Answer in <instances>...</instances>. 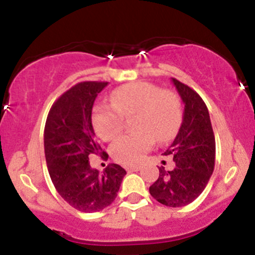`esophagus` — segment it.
Instances as JSON below:
<instances>
[{
    "label": "esophagus",
    "mask_w": 255,
    "mask_h": 255,
    "mask_svg": "<svg viewBox=\"0 0 255 255\" xmlns=\"http://www.w3.org/2000/svg\"><path fill=\"white\" fill-rule=\"evenodd\" d=\"M126 170H127L128 173H133V171L140 170V166H137V165H134V166H127V168H126Z\"/></svg>",
    "instance_id": "esophagus-1"
}]
</instances>
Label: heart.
<instances>
[{"mask_svg":"<svg viewBox=\"0 0 255 255\" xmlns=\"http://www.w3.org/2000/svg\"><path fill=\"white\" fill-rule=\"evenodd\" d=\"M130 121L134 132L111 146L117 163L135 165L143 160L156 139H173L182 122V104L179 95L149 82H133L120 87L111 95V105H100L92 112V126L105 142H112L122 133L125 122Z\"/></svg>","mask_w":255,"mask_h":255,"instance_id":"1","label":"heart"}]
</instances>
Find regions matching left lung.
Masks as SVG:
<instances>
[{"label":"left lung","mask_w":255,"mask_h":255,"mask_svg":"<svg viewBox=\"0 0 255 255\" xmlns=\"http://www.w3.org/2000/svg\"><path fill=\"white\" fill-rule=\"evenodd\" d=\"M182 102L184 116L175 139L164 155H173L174 168H159V177L149 187L151 196L169 207H182L201 195L213 173L216 142L208 110L200 95L171 79Z\"/></svg>","instance_id":"1"}]
</instances>
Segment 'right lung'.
<instances>
[{
  "label": "right lung",
  "instance_id": "add662e5",
  "mask_svg": "<svg viewBox=\"0 0 255 255\" xmlns=\"http://www.w3.org/2000/svg\"><path fill=\"white\" fill-rule=\"evenodd\" d=\"M109 82H79L51 106L44 128L49 175L56 191L81 212H99L115 201L127 173L110 164L104 173L91 168L89 156L102 150L92 127V107ZM109 158L107 153H102Z\"/></svg>",
  "mask_w": 255,
  "mask_h": 255
}]
</instances>
